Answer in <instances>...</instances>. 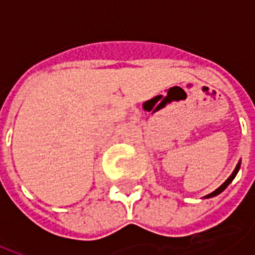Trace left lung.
<instances>
[{
  "label": "left lung",
  "mask_w": 255,
  "mask_h": 255,
  "mask_svg": "<svg viewBox=\"0 0 255 255\" xmlns=\"http://www.w3.org/2000/svg\"><path fill=\"white\" fill-rule=\"evenodd\" d=\"M239 168H241V161L238 162V165H236V168H235V169H234V172L231 173V176L228 177V179H227V180H225V182L223 183V184H221V186H220L219 188H217V190H214L213 192H210V194H208L206 197H203V198H213V197H216V195H219V194H221V192L224 191L225 188H227V187H228V186H230V183L232 182L234 179H235L236 173L239 172Z\"/></svg>",
  "instance_id": "1"
}]
</instances>
